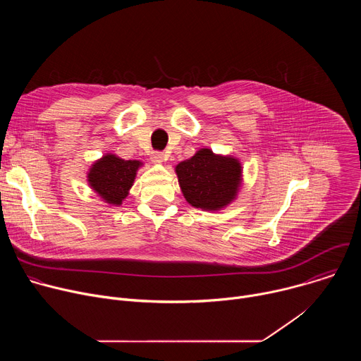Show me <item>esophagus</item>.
<instances>
[{"instance_id":"34e87169","label":"esophagus","mask_w":361,"mask_h":361,"mask_svg":"<svg viewBox=\"0 0 361 361\" xmlns=\"http://www.w3.org/2000/svg\"><path fill=\"white\" fill-rule=\"evenodd\" d=\"M166 160V156L163 152H159V151H154V152H151V161L152 163H163Z\"/></svg>"}]
</instances>
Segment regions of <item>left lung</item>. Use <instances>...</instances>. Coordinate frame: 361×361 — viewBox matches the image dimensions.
<instances>
[{"label": "left lung", "mask_w": 361, "mask_h": 361, "mask_svg": "<svg viewBox=\"0 0 361 361\" xmlns=\"http://www.w3.org/2000/svg\"><path fill=\"white\" fill-rule=\"evenodd\" d=\"M181 192L188 204L205 212H220L231 204L243 183L241 163L231 156L200 148L176 166Z\"/></svg>", "instance_id": "obj_1"}]
</instances>
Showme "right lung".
<instances>
[{
    "label": "right lung",
    "instance_id": "obj_1",
    "mask_svg": "<svg viewBox=\"0 0 361 361\" xmlns=\"http://www.w3.org/2000/svg\"><path fill=\"white\" fill-rule=\"evenodd\" d=\"M141 166L142 163L138 160H123L116 154L107 152L90 167L87 181L102 201L110 205H121Z\"/></svg>",
    "mask_w": 361,
    "mask_h": 361
}]
</instances>
